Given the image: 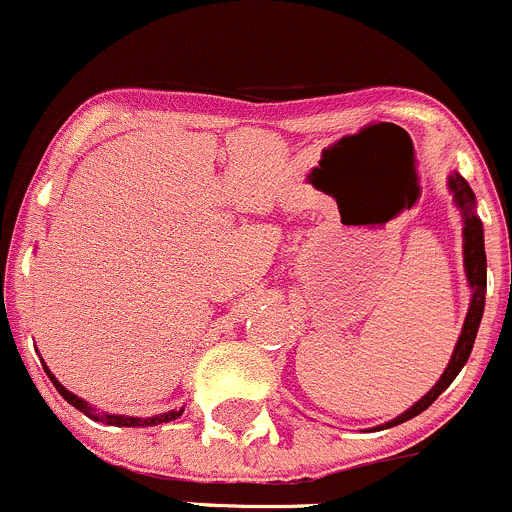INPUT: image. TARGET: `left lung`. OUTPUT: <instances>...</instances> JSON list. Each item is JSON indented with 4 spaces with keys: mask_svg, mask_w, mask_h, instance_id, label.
<instances>
[{
    "mask_svg": "<svg viewBox=\"0 0 512 512\" xmlns=\"http://www.w3.org/2000/svg\"><path fill=\"white\" fill-rule=\"evenodd\" d=\"M448 189L453 191V201L455 206L460 209L463 214V263H465V276H468L470 288H473V296H470V308H468V316H465L463 323V331H460L458 343H455V351L450 356L448 368L443 371L440 381L435 383L433 388L421 398L418 403H413L406 413H401L398 418H393L391 423H386L388 428L398 426V423H406L411 421L413 416L423 413L445 388L453 383V378L458 376L460 368L465 366L468 361L470 351H473V343L475 336H478V326H480V318H483V308H485V244H483V224L480 219L475 216V194L473 189L468 186V181L463 179L460 174L448 176ZM383 428V426H381Z\"/></svg>",
    "mask_w": 512,
    "mask_h": 512,
    "instance_id": "obj_1",
    "label": "left lung"
}]
</instances>
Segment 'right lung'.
<instances>
[{
  "label": "right lung",
  "mask_w": 512,
  "mask_h": 512,
  "mask_svg": "<svg viewBox=\"0 0 512 512\" xmlns=\"http://www.w3.org/2000/svg\"><path fill=\"white\" fill-rule=\"evenodd\" d=\"M44 371H47L49 381L54 383V388H57V391H59V396H62L64 401H67V403H72V406L77 408V411L86 413V416H89V418H94V421H101V423H106V426H119V428H146V426H159V423H169V421H176V418H179L181 413H184V408H181V411H169V413H161V416H151V418H134V416H111V413H96V408H91L89 403L82 401V398H79V396H74L72 391H67V388H64L62 383H59L57 378H54V373L49 371L47 366H44Z\"/></svg>",
  "instance_id": "right-lung-1"
}]
</instances>
